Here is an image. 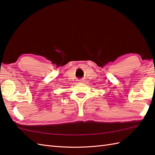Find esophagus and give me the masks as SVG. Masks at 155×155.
<instances>
[{"label":"esophagus","instance_id":"esophagus-1","mask_svg":"<svg viewBox=\"0 0 155 155\" xmlns=\"http://www.w3.org/2000/svg\"><path fill=\"white\" fill-rule=\"evenodd\" d=\"M80 82H84V79H80Z\"/></svg>","mask_w":155,"mask_h":155}]
</instances>
